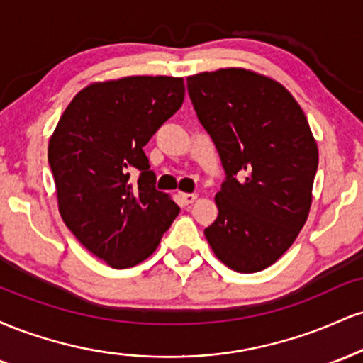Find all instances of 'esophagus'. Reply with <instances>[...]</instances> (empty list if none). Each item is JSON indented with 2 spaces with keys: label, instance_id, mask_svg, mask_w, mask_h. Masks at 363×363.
Wrapping results in <instances>:
<instances>
[{
  "label": "esophagus",
  "instance_id": "esophagus-1",
  "mask_svg": "<svg viewBox=\"0 0 363 363\" xmlns=\"http://www.w3.org/2000/svg\"><path fill=\"white\" fill-rule=\"evenodd\" d=\"M179 198H181L182 205H191V203L196 201V198H198V194H193V193H181L179 194Z\"/></svg>",
  "mask_w": 363,
  "mask_h": 363
}]
</instances>
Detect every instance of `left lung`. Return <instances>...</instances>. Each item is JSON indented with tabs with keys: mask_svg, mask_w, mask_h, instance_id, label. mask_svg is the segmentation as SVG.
Here are the masks:
<instances>
[{
	"mask_svg": "<svg viewBox=\"0 0 363 363\" xmlns=\"http://www.w3.org/2000/svg\"><path fill=\"white\" fill-rule=\"evenodd\" d=\"M187 91L225 170L208 242L228 268L261 272L309 215L319 162L309 123L285 86L242 68L194 74Z\"/></svg>",
	"mask_w": 363,
	"mask_h": 363,
	"instance_id": "obj_1",
	"label": "left lung"
}]
</instances>
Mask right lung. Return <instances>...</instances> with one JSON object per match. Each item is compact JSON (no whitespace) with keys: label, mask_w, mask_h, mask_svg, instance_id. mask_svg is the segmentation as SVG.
<instances>
[{"label":"right lung","mask_w":363,"mask_h":363,"mask_svg":"<svg viewBox=\"0 0 363 363\" xmlns=\"http://www.w3.org/2000/svg\"><path fill=\"white\" fill-rule=\"evenodd\" d=\"M184 91V80L172 77L94 83L74 95L49 140L62 222L116 269L147 259L179 215L157 191L143 147L179 111ZM133 169L140 172L136 185Z\"/></svg>","instance_id":"1"}]
</instances>
